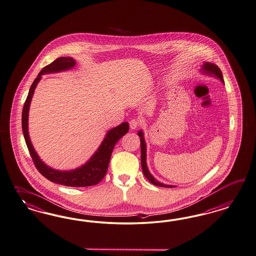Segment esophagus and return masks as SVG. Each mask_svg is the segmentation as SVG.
<instances>
[{"instance_id": "1", "label": "esophagus", "mask_w": 256, "mask_h": 256, "mask_svg": "<svg viewBox=\"0 0 256 256\" xmlns=\"http://www.w3.org/2000/svg\"><path fill=\"white\" fill-rule=\"evenodd\" d=\"M139 126H140V121L138 119H132L130 122V126L132 130H136Z\"/></svg>"}]
</instances>
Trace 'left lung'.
<instances>
[{"label":"left lung","mask_w":256,"mask_h":256,"mask_svg":"<svg viewBox=\"0 0 256 256\" xmlns=\"http://www.w3.org/2000/svg\"><path fill=\"white\" fill-rule=\"evenodd\" d=\"M202 72L205 74H209V76H214L216 78L220 80L221 82L224 83L223 80V76L221 72L220 69L214 63H210V62H204V64L202 67ZM138 136L140 137V141H141V164L142 169V173L146 176V178L150 180L152 184L156 186H160V187H168V188H171V187H176L174 186H168V184H164L158 182L154 176L151 175V173L148 168V164H146V141H144V132L142 130L138 132Z\"/></svg>","instance_id":"left-lung-1"}]
</instances>
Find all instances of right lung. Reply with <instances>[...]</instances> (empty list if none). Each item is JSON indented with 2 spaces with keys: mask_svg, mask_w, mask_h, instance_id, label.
<instances>
[{
  "mask_svg": "<svg viewBox=\"0 0 256 256\" xmlns=\"http://www.w3.org/2000/svg\"><path fill=\"white\" fill-rule=\"evenodd\" d=\"M74 66H76V60L74 58L62 56V58H56L51 64L45 66L44 68L40 72L36 78L34 80L33 84L31 85L24 106L22 108V132L26 139L27 148L34 162V164L42 176H44L47 180H49L52 182L62 184V186L85 187V186H96L98 182H100L106 175V170L108 168V162L116 142L119 141L124 134H126L130 130V126L128 122H124L121 124L110 130L106 132V136L103 142H101L100 146L98 148V150L94 152V154L90 157V159L88 160L85 164L72 170H65V171L49 168L42 160L40 159L35 148H33V144L31 142L29 133H28V114H29L30 103L34 94L36 87L40 82V80H42V76L45 74H52V72H58L62 70H70Z\"/></svg>",
  "mask_w": 256,
  "mask_h": 256,
  "instance_id": "add662e5",
  "label": "right lung"
}]
</instances>
